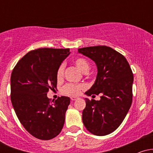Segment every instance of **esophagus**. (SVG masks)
I'll return each mask as SVG.
<instances>
[{"label": "esophagus", "instance_id": "1", "mask_svg": "<svg viewBox=\"0 0 153 153\" xmlns=\"http://www.w3.org/2000/svg\"><path fill=\"white\" fill-rule=\"evenodd\" d=\"M71 101H75L76 99H78V98L74 97V96H72V97H71Z\"/></svg>", "mask_w": 153, "mask_h": 153}]
</instances>
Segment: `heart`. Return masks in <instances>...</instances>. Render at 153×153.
<instances>
[{"label":"heart","instance_id":"b5f03b06","mask_svg":"<svg viewBox=\"0 0 153 153\" xmlns=\"http://www.w3.org/2000/svg\"><path fill=\"white\" fill-rule=\"evenodd\" d=\"M73 63L77 68H79L83 73H86L90 68V65L85 59L82 57H76L73 60ZM64 64L59 65L56 72V78L58 81L62 80L64 74ZM85 85L82 83H67L61 89L62 94L69 96H76L80 94V91L85 89Z\"/></svg>","mask_w":153,"mask_h":153}]
</instances>
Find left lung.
Wrapping results in <instances>:
<instances>
[{
  "label": "left lung",
  "mask_w": 153,
  "mask_h": 153,
  "mask_svg": "<svg viewBox=\"0 0 153 153\" xmlns=\"http://www.w3.org/2000/svg\"><path fill=\"white\" fill-rule=\"evenodd\" d=\"M94 60L98 74L95 83L85 92L101 94V100L85 99L82 122L91 134L104 136L113 132L123 122L132 102L133 73L124 55L107 46L78 49Z\"/></svg>",
  "instance_id": "1"
}]
</instances>
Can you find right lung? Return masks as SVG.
<instances>
[{
  "instance_id": "right-lung-1",
  "label": "right lung",
  "mask_w": 153,
  "mask_h": 153,
  "mask_svg": "<svg viewBox=\"0 0 153 153\" xmlns=\"http://www.w3.org/2000/svg\"><path fill=\"white\" fill-rule=\"evenodd\" d=\"M69 49L31 50L17 62L10 77V99L17 117L34 137L49 140L60 133L70 104L61 96L51 102L47 94L57 88L56 72Z\"/></svg>"
}]
</instances>
